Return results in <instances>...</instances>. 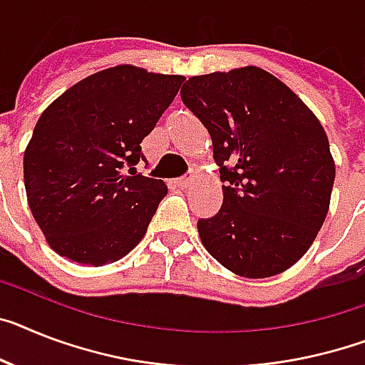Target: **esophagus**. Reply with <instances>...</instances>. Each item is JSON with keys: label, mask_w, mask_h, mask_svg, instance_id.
Wrapping results in <instances>:
<instances>
[{"label": "esophagus", "mask_w": 365, "mask_h": 365, "mask_svg": "<svg viewBox=\"0 0 365 365\" xmlns=\"http://www.w3.org/2000/svg\"><path fill=\"white\" fill-rule=\"evenodd\" d=\"M192 182H195V178H192L191 174H189V176H183V178H178V180H174V183H176L180 189H189L191 187Z\"/></svg>", "instance_id": "34e87169"}]
</instances>
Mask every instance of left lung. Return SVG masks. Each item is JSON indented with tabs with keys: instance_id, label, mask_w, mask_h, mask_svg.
<instances>
[{
	"instance_id": "left-lung-1",
	"label": "left lung",
	"mask_w": 365,
	"mask_h": 365,
	"mask_svg": "<svg viewBox=\"0 0 365 365\" xmlns=\"http://www.w3.org/2000/svg\"><path fill=\"white\" fill-rule=\"evenodd\" d=\"M180 94L210 131L225 182L219 213L198 219L202 245L240 277L289 269L323 226L336 176L317 116L258 66L195 76Z\"/></svg>"
}]
</instances>
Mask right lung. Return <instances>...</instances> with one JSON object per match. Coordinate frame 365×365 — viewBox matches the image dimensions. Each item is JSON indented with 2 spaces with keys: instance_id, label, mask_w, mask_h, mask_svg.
<instances>
[{
  "instance_id": "right-lung-1",
  "label": "right lung",
  "mask_w": 365,
  "mask_h": 365,
  "mask_svg": "<svg viewBox=\"0 0 365 365\" xmlns=\"http://www.w3.org/2000/svg\"><path fill=\"white\" fill-rule=\"evenodd\" d=\"M183 79L120 64L81 79L42 113L24 154V182L59 256L100 267L143 240L167 185L137 174L140 143Z\"/></svg>"
}]
</instances>
